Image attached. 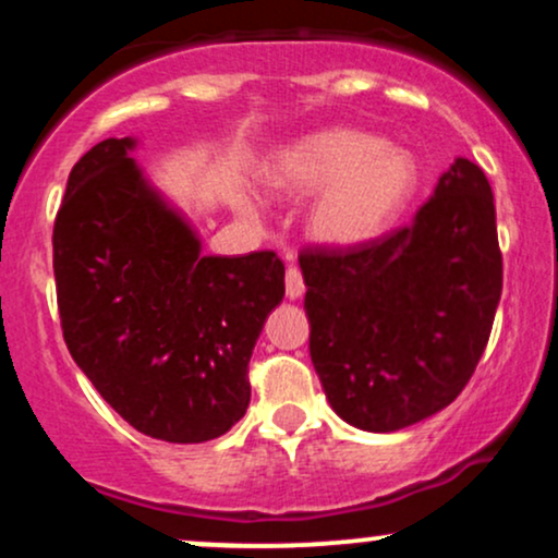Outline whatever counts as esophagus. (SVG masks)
I'll use <instances>...</instances> for the list:
<instances>
[{
	"label": "esophagus",
	"mask_w": 558,
	"mask_h": 558,
	"mask_svg": "<svg viewBox=\"0 0 558 558\" xmlns=\"http://www.w3.org/2000/svg\"><path fill=\"white\" fill-rule=\"evenodd\" d=\"M304 293V278H301L299 267H288L286 270V296L288 299H299Z\"/></svg>",
	"instance_id": "34e87169"
}]
</instances>
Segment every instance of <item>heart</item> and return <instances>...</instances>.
Returning a JSON list of instances; mask_svg holds the SVG:
<instances>
[{
  "label": "heart",
  "instance_id": "b5f03b06",
  "mask_svg": "<svg viewBox=\"0 0 558 558\" xmlns=\"http://www.w3.org/2000/svg\"><path fill=\"white\" fill-rule=\"evenodd\" d=\"M420 168L409 151L354 128L301 138L275 159L270 185L283 194L319 191L306 226L319 243L360 246L380 235L417 191Z\"/></svg>",
  "mask_w": 558,
  "mask_h": 558
}]
</instances>
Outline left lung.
I'll use <instances>...</instances> for the list:
<instances>
[{"label": "left lung", "mask_w": 558, "mask_h": 558, "mask_svg": "<svg viewBox=\"0 0 558 558\" xmlns=\"http://www.w3.org/2000/svg\"><path fill=\"white\" fill-rule=\"evenodd\" d=\"M310 354L336 414L369 433L433 417L475 373L504 286L485 172L459 157L403 226L299 254Z\"/></svg>", "instance_id": "obj_1"}]
</instances>
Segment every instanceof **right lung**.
<instances>
[{"label":"right lung","mask_w":558,"mask_h":558,"mask_svg":"<svg viewBox=\"0 0 558 558\" xmlns=\"http://www.w3.org/2000/svg\"><path fill=\"white\" fill-rule=\"evenodd\" d=\"M133 146L107 138L70 170L52 235L62 336L128 425L204 444L246 414L248 360L283 301L286 267L275 252L204 257Z\"/></svg>","instance_id":"obj_1"}]
</instances>
